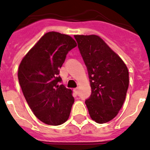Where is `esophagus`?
<instances>
[{"label":"esophagus","mask_w":150,"mask_h":150,"mask_svg":"<svg viewBox=\"0 0 150 150\" xmlns=\"http://www.w3.org/2000/svg\"><path fill=\"white\" fill-rule=\"evenodd\" d=\"M74 93L77 95L78 93H79V88H75V89H74Z\"/></svg>","instance_id":"1"}]
</instances>
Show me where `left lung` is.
<instances>
[{
	"mask_svg": "<svg viewBox=\"0 0 150 150\" xmlns=\"http://www.w3.org/2000/svg\"><path fill=\"white\" fill-rule=\"evenodd\" d=\"M87 67L91 96L85 103L91 119L105 123L115 118L125 100L129 72L123 60L98 35H75Z\"/></svg>",
	"mask_w": 150,
	"mask_h": 150,
	"instance_id": "obj_1",
	"label": "left lung"
}]
</instances>
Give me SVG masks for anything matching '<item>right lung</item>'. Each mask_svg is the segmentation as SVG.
<instances>
[{"label":"right lung","mask_w":150,"mask_h":150,"mask_svg":"<svg viewBox=\"0 0 150 150\" xmlns=\"http://www.w3.org/2000/svg\"><path fill=\"white\" fill-rule=\"evenodd\" d=\"M77 43L67 35L50 31L40 38L19 64L18 79L28 105L45 124L60 125L70 116L72 90L59 85L66 55Z\"/></svg>","instance_id":"right-lung-1"}]
</instances>
